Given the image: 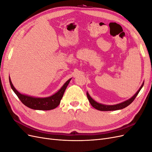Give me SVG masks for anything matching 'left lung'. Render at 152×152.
<instances>
[{"label": "left lung", "mask_w": 152, "mask_h": 152, "mask_svg": "<svg viewBox=\"0 0 152 152\" xmlns=\"http://www.w3.org/2000/svg\"><path fill=\"white\" fill-rule=\"evenodd\" d=\"M143 84H144V83H142V84L141 85L140 89L137 91V93L134 96H133L131 98H130L129 99L126 101V102H122L121 103L117 104H115V105H104V104L98 103H97L96 102H95L94 99H93L91 98V96H89L88 93H87V98H88L89 102H90L91 104L93 106V107L94 108H96V110H100V111H112V110H121V109H122V108H124L127 107V106L129 105L133 102V101L135 99L137 95L138 94L139 92L141 89L142 86H143Z\"/></svg>", "instance_id": "1"}]
</instances>
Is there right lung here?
<instances>
[{
    "instance_id": "right-lung-1",
    "label": "right lung",
    "mask_w": 152,
    "mask_h": 152,
    "mask_svg": "<svg viewBox=\"0 0 152 152\" xmlns=\"http://www.w3.org/2000/svg\"><path fill=\"white\" fill-rule=\"evenodd\" d=\"M71 79L66 82V83L56 93L48 98H34L31 97L20 93L13 86L10 78V83L13 91L20 99L21 102L27 107L34 110H50L56 108L60 103L61 99L63 98L64 93L66 89V87L70 82Z\"/></svg>"
}]
</instances>
